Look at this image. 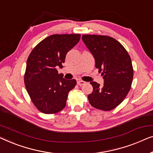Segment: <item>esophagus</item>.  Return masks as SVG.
Instances as JSON below:
<instances>
[{
  "label": "esophagus",
  "mask_w": 153,
  "mask_h": 153,
  "mask_svg": "<svg viewBox=\"0 0 153 153\" xmlns=\"http://www.w3.org/2000/svg\"><path fill=\"white\" fill-rule=\"evenodd\" d=\"M77 85H78L82 86V85H85V81H82V80H78V81L77 82Z\"/></svg>",
  "instance_id": "1"
}]
</instances>
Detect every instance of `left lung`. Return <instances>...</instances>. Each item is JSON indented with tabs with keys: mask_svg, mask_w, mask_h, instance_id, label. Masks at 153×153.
I'll list each match as a JSON object with an SVG mask.
<instances>
[{
	"mask_svg": "<svg viewBox=\"0 0 153 153\" xmlns=\"http://www.w3.org/2000/svg\"><path fill=\"white\" fill-rule=\"evenodd\" d=\"M93 55L96 68L103 76L101 87L96 82L90 84L93 91L88 95L92 107L110 111L121 103L130 91L133 79V67L130 55L122 44L108 36L85 34L82 36Z\"/></svg>",
	"mask_w": 153,
	"mask_h": 153,
	"instance_id": "8db88e82",
	"label": "left lung"
}]
</instances>
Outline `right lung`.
I'll return each instance as SVG.
<instances>
[{"label":"right lung","instance_id":"right-lung-1","mask_svg":"<svg viewBox=\"0 0 153 153\" xmlns=\"http://www.w3.org/2000/svg\"><path fill=\"white\" fill-rule=\"evenodd\" d=\"M79 39V34H53L39 43L27 58L25 88L41 112L55 114L65 107L68 92L76 80L65 79L56 68L63 67L66 54Z\"/></svg>","mask_w":153,"mask_h":153}]
</instances>
